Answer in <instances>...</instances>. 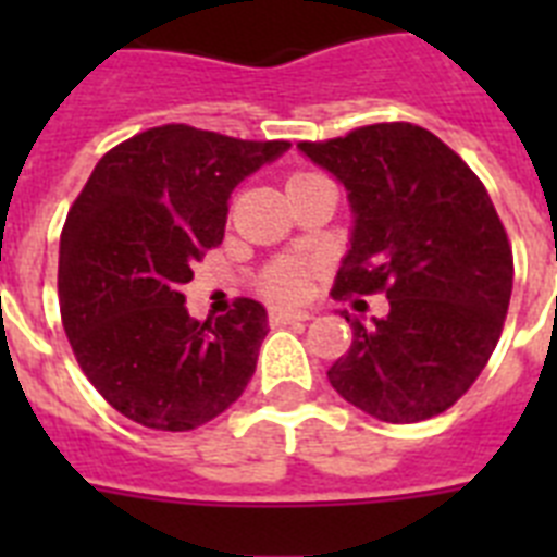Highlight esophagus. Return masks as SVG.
Wrapping results in <instances>:
<instances>
[{
    "label": "esophagus",
    "instance_id": "34e87169",
    "mask_svg": "<svg viewBox=\"0 0 557 557\" xmlns=\"http://www.w3.org/2000/svg\"><path fill=\"white\" fill-rule=\"evenodd\" d=\"M312 314L309 312H300V309H271L269 312V321L274 326H286V323H304L309 321Z\"/></svg>",
    "mask_w": 557,
    "mask_h": 557
}]
</instances>
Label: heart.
I'll list each match as a JSON object with an SVG mask.
<instances>
[{
  "mask_svg": "<svg viewBox=\"0 0 557 557\" xmlns=\"http://www.w3.org/2000/svg\"><path fill=\"white\" fill-rule=\"evenodd\" d=\"M309 286V274H306L304 262L283 260L265 274L262 288L269 292L274 300H300Z\"/></svg>",
  "mask_w": 557,
  "mask_h": 557,
  "instance_id": "1",
  "label": "heart"
}]
</instances>
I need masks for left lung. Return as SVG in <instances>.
Here are the masks:
<instances>
[{"instance_id": "left-lung-1", "label": "left lung", "mask_w": 557, "mask_h": 557, "mask_svg": "<svg viewBox=\"0 0 557 557\" xmlns=\"http://www.w3.org/2000/svg\"><path fill=\"white\" fill-rule=\"evenodd\" d=\"M297 150L347 187L352 231L335 292L389 300L372 323L347 314L352 347L330 367V384L381 422L448 410L488 364L515 280L483 182L413 124L361 126Z\"/></svg>"}]
</instances>
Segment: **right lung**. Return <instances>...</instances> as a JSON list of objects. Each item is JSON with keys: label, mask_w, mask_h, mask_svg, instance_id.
<instances>
[{"label": "right lung", "mask_w": 557, "mask_h": 557, "mask_svg": "<svg viewBox=\"0 0 557 557\" xmlns=\"http://www.w3.org/2000/svg\"><path fill=\"white\" fill-rule=\"evenodd\" d=\"M288 147L168 124L91 170L60 236V312L86 379L126 419L193 431L243 396L269 335L265 306L243 297L193 321L182 286L222 243L234 187Z\"/></svg>", "instance_id": "obj_1"}]
</instances>
